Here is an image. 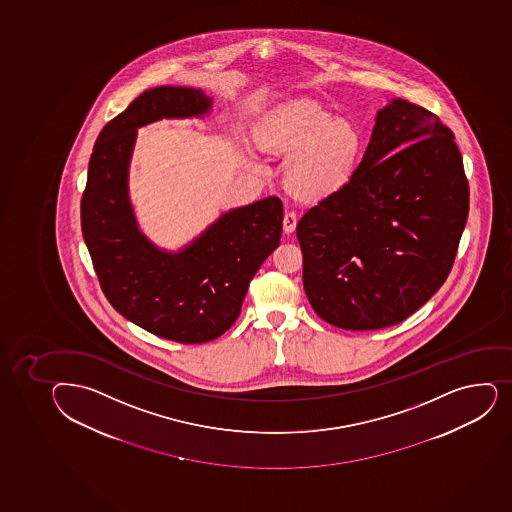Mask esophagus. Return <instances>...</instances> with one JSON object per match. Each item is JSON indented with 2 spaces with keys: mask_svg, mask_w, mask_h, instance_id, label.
I'll use <instances>...</instances> for the list:
<instances>
[{
  "mask_svg": "<svg viewBox=\"0 0 512 512\" xmlns=\"http://www.w3.org/2000/svg\"><path fill=\"white\" fill-rule=\"evenodd\" d=\"M297 227V213L296 211H285L284 215V232L292 233Z\"/></svg>",
  "mask_w": 512,
  "mask_h": 512,
  "instance_id": "esophagus-1",
  "label": "esophagus"
}]
</instances>
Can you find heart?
I'll use <instances>...</instances> for the list:
<instances>
[{"mask_svg": "<svg viewBox=\"0 0 512 512\" xmlns=\"http://www.w3.org/2000/svg\"><path fill=\"white\" fill-rule=\"evenodd\" d=\"M257 136L267 151L290 156L285 183L296 195L322 198L348 185L364 153L358 124L309 102H289L260 121Z\"/></svg>", "mask_w": 512, "mask_h": 512, "instance_id": "obj_1", "label": "heart"}]
</instances>
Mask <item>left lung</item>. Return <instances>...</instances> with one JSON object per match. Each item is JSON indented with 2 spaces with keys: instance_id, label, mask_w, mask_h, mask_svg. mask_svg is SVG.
Listing matches in <instances>:
<instances>
[{
  "instance_id": "1",
  "label": "left lung",
  "mask_w": 512,
  "mask_h": 512,
  "mask_svg": "<svg viewBox=\"0 0 512 512\" xmlns=\"http://www.w3.org/2000/svg\"><path fill=\"white\" fill-rule=\"evenodd\" d=\"M469 215V183L433 112L393 99L348 185L297 225L317 316L349 331L395 326L442 287Z\"/></svg>"
}]
</instances>
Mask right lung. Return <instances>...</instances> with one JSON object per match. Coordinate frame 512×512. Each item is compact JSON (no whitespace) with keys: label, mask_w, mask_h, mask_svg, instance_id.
Returning a JSON list of instances; mask_svg holds the SVG:
<instances>
[{"label":"right lung","mask_w":512,"mask_h":512,"mask_svg":"<svg viewBox=\"0 0 512 512\" xmlns=\"http://www.w3.org/2000/svg\"><path fill=\"white\" fill-rule=\"evenodd\" d=\"M210 107L200 89L143 92L97 137L80 201L82 235L107 301L137 326L183 344L208 343L232 327L250 280L282 237L277 196L223 213L176 253L137 227L127 190L137 129L163 117H200Z\"/></svg>","instance_id":"obj_1"}]
</instances>
